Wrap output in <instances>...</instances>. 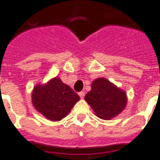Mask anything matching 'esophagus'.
I'll list each match as a JSON object with an SVG mask.
<instances>
[{
  "instance_id": "34e87169",
  "label": "esophagus",
  "mask_w": 160,
  "mask_h": 160,
  "mask_svg": "<svg viewBox=\"0 0 160 160\" xmlns=\"http://www.w3.org/2000/svg\"><path fill=\"white\" fill-rule=\"evenodd\" d=\"M78 94H79V96H80V97L83 98V97H84V95H85V93L83 91H81V92H79Z\"/></svg>"
}]
</instances>
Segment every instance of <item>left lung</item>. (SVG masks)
<instances>
[{
  "mask_svg": "<svg viewBox=\"0 0 160 160\" xmlns=\"http://www.w3.org/2000/svg\"><path fill=\"white\" fill-rule=\"evenodd\" d=\"M84 99L97 117L107 120L118 115L127 102L126 94L105 78L94 80Z\"/></svg>",
  "mask_w": 160,
  "mask_h": 160,
  "instance_id": "obj_1",
  "label": "left lung"
}]
</instances>
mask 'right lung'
I'll return each mask as SVG.
<instances>
[{
	"mask_svg": "<svg viewBox=\"0 0 160 160\" xmlns=\"http://www.w3.org/2000/svg\"><path fill=\"white\" fill-rule=\"evenodd\" d=\"M79 99L78 94L57 78L44 86H36L32 93L35 108L52 121H59L66 117Z\"/></svg>",
	"mask_w": 160,
	"mask_h": 160,
	"instance_id": "obj_1",
	"label": "right lung"
}]
</instances>
